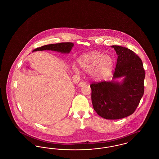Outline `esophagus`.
I'll return each instance as SVG.
<instances>
[{"label":"esophagus","mask_w":159,"mask_h":159,"mask_svg":"<svg viewBox=\"0 0 159 159\" xmlns=\"http://www.w3.org/2000/svg\"><path fill=\"white\" fill-rule=\"evenodd\" d=\"M85 84V82H80V83H79V84H78V86H79V87H82V86H83V85H84Z\"/></svg>","instance_id":"1"}]
</instances>
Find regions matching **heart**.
Masks as SVG:
<instances>
[{
  "label": "heart",
  "mask_w": 159,
  "mask_h": 159,
  "mask_svg": "<svg viewBox=\"0 0 159 159\" xmlns=\"http://www.w3.org/2000/svg\"><path fill=\"white\" fill-rule=\"evenodd\" d=\"M79 64L84 71H90L93 78L97 80L102 79L108 76L113 67V60L108 55L98 52H91L79 60ZM74 71L78 73L79 69L73 66Z\"/></svg>",
  "instance_id": "obj_1"
}]
</instances>
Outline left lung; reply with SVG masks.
Listing matches in <instances>:
<instances>
[{
	"instance_id": "obj_1",
	"label": "left lung",
	"mask_w": 159,
	"mask_h": 159,
	"mask_svg": "<svg viewBox=\"0 0 159 159\" xmlns=\"http://www.w3.org/2000/svg\"><path fill=\"white\" fill-rule=\"evenodd\" d=\"M118 55L113 79L121 83L93 82L90 86L93 109L106 119H120L134 113L144 92L145 70L141 58L128 48L111 46Z\"/></svg>"
}]
</instances>
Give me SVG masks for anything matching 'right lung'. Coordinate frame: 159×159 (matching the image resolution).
<instances>
[{"label": "right lung", "mask_w": 159, "mask_h": 159, "mask_svg": "<svg viewBox=\"0 0 159 159\" xmlns=\"http://www.w3.org/2000/svg\"><path fill=\"white\" fill-rule=\"evenodd\" d=\"M74 44L71 42H62L55 44H50L44 45L35 49L33 51H43V50H51L61 52L62 53H69L73 46Z\"/></svg>", "instance_id": "right-lung-1"}]
</instances>
